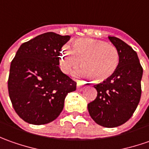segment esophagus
Instances as JSON below:
<instances>
[{
	"label": "esophagus",
	"instance_id": "esophagus-1",
	"mask_svg": "<svg viewBox=\"0 0 149 149\" xmlns=\"http://www.w3.org/2000/svg\"><path fill=\"white\" fill-rule=\"evenodd\" d=\"M85 86L81 84V83H80V82H77V91H81L83 90V88H84Z\"/></svg>",
	"mask_w": 149,
	"mask_h": 149
}]
</instances>
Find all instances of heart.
I'll list each match as a JSON object with an SVG mask.
<instances>
[{
  "label": "heart",
  "instance_id": "b5f03b06",
  "mask_svg": "<svg viewBox=\"0 0 149 149\" xmlns=\"http://www.w3.org/2000/svg\"><path fill=\"white\" fill-rule=\"evenodd\" d=\"M84 64L88 72L81 77H93L96 81L110 78L120 64V53L115 46L95 39H81L66 44L60 54V63L65 72L77 69Z\"/></svg>",
  "mask_w": 149,
  "mask_h": 149
}]
</instances>
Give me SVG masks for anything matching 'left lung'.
Wrapping results in <instances>:
<instances>
[{"label":"left lung","mask_w":149,"mask_h":149,"mask_svg":"<svg viewBox=\"0 0 149 149\" xmlns=\"http://www.w3.org/2000/svg\"><path fill=\"white\" fill-rule=\"evenodd\" d=\"M108 38L120 53V64L113 76L95 85L97 96L87 108L96 124L114 128L129 120L139 103L143 68L130 45L116 37Z\"/></svg>","instance_id":"8db88e82"}]
</instances>
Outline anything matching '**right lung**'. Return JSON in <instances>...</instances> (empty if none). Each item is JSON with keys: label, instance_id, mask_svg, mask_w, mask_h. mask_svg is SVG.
<instances>
[{"label": "right lung", "instance_id": "add662e5", "mask_svg": "<svg viewBox=\"0 0 149 149\" xmlns=\"http://www.w3.org/2000/svg\"><path fill=\"white\" fill-rule=\"evenodd\" d=\"M69 35L48 32L20 45L11 62L8 79L15 112L29 124L40 125L56 120L65 97L77 82L59 68L61 49Z\"/></svg>", "mask_w": 149, "mask_h": 149}]
</instances>
